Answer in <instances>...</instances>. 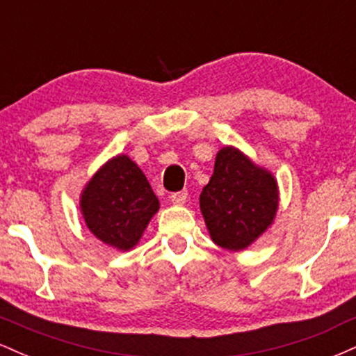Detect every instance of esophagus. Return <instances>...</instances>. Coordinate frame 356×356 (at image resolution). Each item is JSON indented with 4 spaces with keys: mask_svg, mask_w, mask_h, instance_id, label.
<instances>
[{
    "mask_svg": "<svg viewBox=\"0 0 356 356\" xmlns=\"http://www.w3.org/2000/svg\"><path fill=\"white\" fill-rule=\"evenodd\" d=\"M169 199H170V202L175 204V206H182V204L187 201V191L174 192V194H170Z\"/></svg>",
    "mask_w": 356,
    "mask_h": 356,
    "instance_id": "obj_1",
    "label": "esophagus"
}]
</instances>
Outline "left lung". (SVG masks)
Returning a JSON list of instances; mask_svg holds the SVG:
<instances>
[{"label": "left lung", "instance_id": "8db88e82", "mask_svg": "<svg viewBox=\"0 0 356 356\" xmlns=\"http://www.w3.org/2000/svg\"><path fill=\"white\" fill-rule=\"evenodd\" d=\"M199 206L211 239L227 251H243L275 220L280 189L268 169L226 145L216 155L214 172L201 192Z\"/></svg>", "mask_w": 356, "mask_h": 356}]
</instances>
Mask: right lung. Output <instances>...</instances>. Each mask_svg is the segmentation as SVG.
Masks as SVG:
<instances>
[{
  "label": "right lung",
  "mask_w": 356,
  "mask_h": 356,
  "mask_svg": "<svg viewBox=\"0 0 356 356\" xmlns=\"http://www.w3.org/2000/svg\"><path fill=\"white\" fill-rule=\"evenodd\" d=\"M159 206L140 167L124 154L105 162L80 195V211L90 232L118 251L137 246Z\"/></svg>",
  "instance_id": "obj_1"
}]
</instances>
